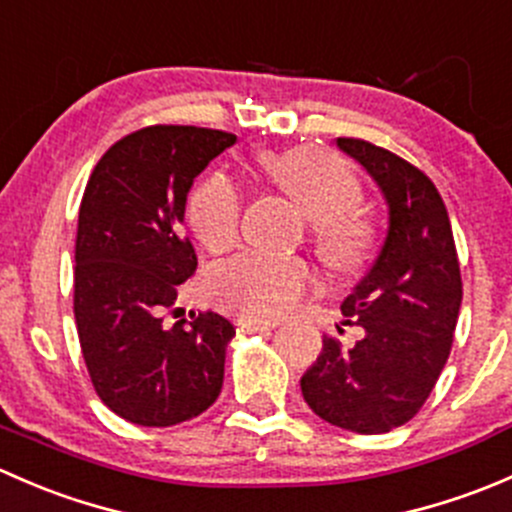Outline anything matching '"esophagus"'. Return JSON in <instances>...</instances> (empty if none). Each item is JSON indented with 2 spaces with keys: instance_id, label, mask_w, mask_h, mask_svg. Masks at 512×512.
I'll list each match as a JSON object with an SVG mask.
<instances>
[{
  "instance_id": "obj_1",
  "label": "esophagus",
  "mask_w": 512,
  "mask_h": 512,
  "mask_svg": "<svg viewBox=\"0 0 512 512\" xmlns=\"http://www.w3.org/2000/svg\"><path fill=\"white\" fill-rule=\"evenodd\" d=\"M235 329L240 334H255V332H270L275 329V322H257V319H237Z\"/></svg>"
}]
</instances>
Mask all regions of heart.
Returning <instances> with one entry per match:
<instances>
[{
    "instance_id": "heart-1",
    "label": "heart",
    "mask_w": 512,
    "mask_h": 512,
    "mask_svg": "<svg viewBox=\"0 0 512 512\" xmlns=\"http://www.w3.org/2000/svg\"><path fill=\"white\" fill-rule=\"evenodd\" d=\"M260 168L314 220V252L327 270L349 275L364 265L374 245V225L359 210L364 188L347 160L317 146H297L262 153ZM185 220L208 252L220 255L235 247L242 225L237 185L220 170L205 175L190 190ZM309 285L312 275L302 262L257 252L218 262L205 275V294L215 307L257 322L285 317Z\"/></svg>"
}]
</instances>
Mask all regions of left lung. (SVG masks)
Wrapping results in <instances>:
<instances>
[{
    "instance_id": "1",
    "label": "left lung",
    "mask_w": 512,
    "mask_h": 512,
    "mask_svg": "<svg viewBox=\"0 0 512 512\" xmlns=\"http://www.w3.org/2000/svg\"><path fill=\"white\" fill-rule=\"evenodd\" d=\"M389 203L384 247L342 302L344 324L361 329L354 347L324 334L322 354L302 376L319 418L354 433H389L426 404L456 332L461 265L441 193L423 170L361 138H337Z\"/></svg>"
}]
</instances>
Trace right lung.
Returning a JSON list of instances; mask_svg holds the SVG:
<instances>
[{
    "mask_svg": "<svg viewBox=\"0 0 512 512\" xmlns=\"http://www.w3.org/2000/svg\"><path fill=\"white\" fill-rule=\"evenodd\" d=\"M237 141L198 126H146L96 163L79 208L74 317L98 399L138 426L203 414L223 389L235 327L215 312L165 324L198 267L180 230L195 175Z\"/></svg>",
    "mask_w": 512,
    "mask_h": 512,
    "instance_id": "1",
    "label": "right lung"
}]
</instances>
